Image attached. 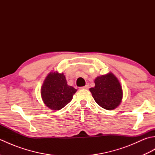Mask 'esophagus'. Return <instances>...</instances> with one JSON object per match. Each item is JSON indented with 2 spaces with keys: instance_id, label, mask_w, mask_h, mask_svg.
<instances>
[{
  "instance_id": "34e87169",
  "label": "esophagus",
  "mask_w": 155,
  "mask_h": 155,
  "mask_svg": "<svg viewBox=\"0 0 155 155\" xmlns=\"http://www.w3.org/2000/svg\"><path fill=\"white\" fill-rule=\"evenodd\" d=\"M88 88H89V86H88V85H85L84 87H81V89H85V90H88Z\"/></svg>"
}]
</instances>
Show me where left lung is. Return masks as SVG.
Returning <instances> with one entry per match:
<instances>
[{
    "instance_id": "1",
    "label": "left lung",
    "mask_w": 155,
    "mask_h": 155,
    "mask_svg": "<svg viewBox=\"0 0 155 155\" xmlns=\"http://www.w3.org/2000/svg\"><path fill=\"white\" fill-rule=\"evenodd\" d=\"M94 83L95 87L89 90L99 106L107 110H113L120 104L123 90L119 81L113 73L98 77Z\"/></svg>"
}]
</instances>
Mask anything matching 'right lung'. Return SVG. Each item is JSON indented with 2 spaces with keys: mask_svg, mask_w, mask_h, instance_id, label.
I'll list each match as a JSON object with an SVG mask.
<instances>
[{
  "mask_svg": "<svg viewBox=\"0 0 155 155\" xmlns=\"http://www.w3.org/2000/svg\"><path fill=\"white\" fill-rule=\"evenodd\" d=\"M77 89L68 86L63 73L51 72L41 88V97L51 109L60 110L70 103Z\"/></svg>",
  "mask_w": 155,
  "mask_h": 155,
  "instance_id": "add662e5",
  "label": "right lung"
}]
</instances>
